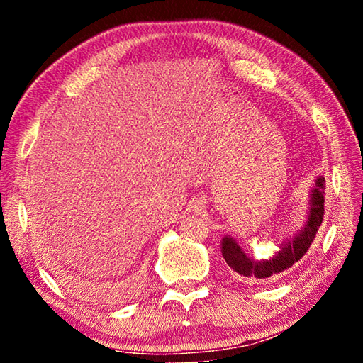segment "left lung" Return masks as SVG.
I'll return each instance as SVG.
<instances>
[{"label":"left lung","mask_w":363,"mask_h":363,"mask_svg":"<svg viewBox=\"0 0 363 363\" xmlns=\"http://www.w3.org/2000/svg\"><path fill=\"white\" fill-rule=\"evenodd\" d=\"M323 194L325 177L318 176L311 190L309 211H307L304 227L294 233V237L290 240L281 242L279 250L267 259H255V257L245 253L235 238L225 235L220 242V253H223L227 266L240 279L256 281V284H266V281L279 277L281 272L296 264L307 253L311 243L314 242L315 233L323 220Z\"/></svg>","instance_id":"obj_1"}]
</instances>
